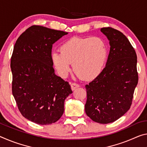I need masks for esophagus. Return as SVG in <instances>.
Returning <instances> with one entry per match:
<instances>
[{
    "mask_svg": "<svg viewBox=\"0 0 147 147\" xmlns=\"http://www.w3.org/2000/svg\"><path fill=\"white\" fill-rule=\"evenodd\" d=\"M71 89H72V90H74L76 89V88H79V86L78 84H76V83H72L71 84Z\"/></svg>",
    "mask_w": 147,
    "mask_h": 147,
    "instance_id": "esophagus-1",
    "label": "esophagus"
}]
</instances>
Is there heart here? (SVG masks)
Instances as JSON below:
<instances>
[{"label":"heart","instance_id":"b5f03b06","mask_svg":"<svg viewBox=\"0 0 147 147\" xmlns=\"http://www.w3.org/2000/svg\"><path fill=\"white\" fill-rule=\"evenodd\" d=\"M108 57V48L98 36L74 37L65 42L60 52L52 53V60L58 74L66 77L71 65L75 73L85 80H92L103 71Z\"/></svg>","mask_w":147,"mask_h":147}]
</instances>
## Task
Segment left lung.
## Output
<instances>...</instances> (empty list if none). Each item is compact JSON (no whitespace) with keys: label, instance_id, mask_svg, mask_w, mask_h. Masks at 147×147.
Segmentation results:
<instances>
[{"label":"left lung","instance_id":"8db88e82","mask_svg":"<svg viewBox=\"0 0 147 147\" xmlns=\"http://www.w3.org/2000/svg\"><path fill=\"white\" fill-rule=\"evenodd\" d=\"M101 31L109 40L110 52L102 73L86 85L85 112L93 121L105 124L129 109L138 73L136 52L127 37L111 27L101 28Z\"/></svg>","mask_w":147,"mask_h":147}]
</instances>
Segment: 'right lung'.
<instances>
[{"instance_id": "right-lung-1", "label": "right lung", "mask_w": 147, "mask_h": 147, "mask_svg": "<svg viewBox=\"0 0 147 147\" xmlns=\"http://www.w3.org/2000/svg\"><path fill=\"white\" fill-rule=\"evenodd\" d=\"M68 32L33 25L13 47L10 67L12 94L23 117L40 125L61 117L64 102L73 93L69 82L55 74L52 45Z\"/></svg>"}]
</instances>
